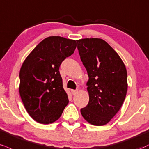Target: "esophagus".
Returning <instances> with one entry per match:
<instances>
[{
	"label": "esophagus",
	"instance_id": "1",
	"mask_svg": "<svg viewBox=\"0 0 149 149\" xmlns=\"http://www.w3.org/2000/svg\"><path fill=\"white\" fill-rule=\"evenodd\" d=\"M71 93H72L73 95H75L77 92H78V90H77V89H76V90H74V89H71Z\"/></svg>",
	"mask_w": 149,
	"mask_h": 149
}]
</instances>
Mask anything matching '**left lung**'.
Listing matches in <instances>:
<instances>
[{
    "label": "left lung",
    "instance_id": "1",
    "mask_svg": "<svg viewBox=\"0 0 149 149\" xmlns=\"http://www.w3.org/2000/svg\"><path fill=\"white\" fill-rule=\"evenodd\" d=\"M77 44L89 76V101L80 112L91 124L103 126L117 113L126 98V67L117 53L103 39H82Z\"/></svg>",
    "mask_w": 149,
    "mask_h": 149
}]
</instances>
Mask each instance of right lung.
<instances>
[{"instance_id":"1","label":"right lung","mask_w":149,"mask_h":149,"mask_svg":"<svg viewBox=\"0 0 149 149\" xmlns=\"http://www.w3.org/2000/svg\"><path fill=\"white\" fill-rule=\"evenodd\" d=\"M76 46V40L48 37L23 62L19 73V94L26 111L37 122H55L69 103L59 69Z\"/></svg>"}]
</instances>
